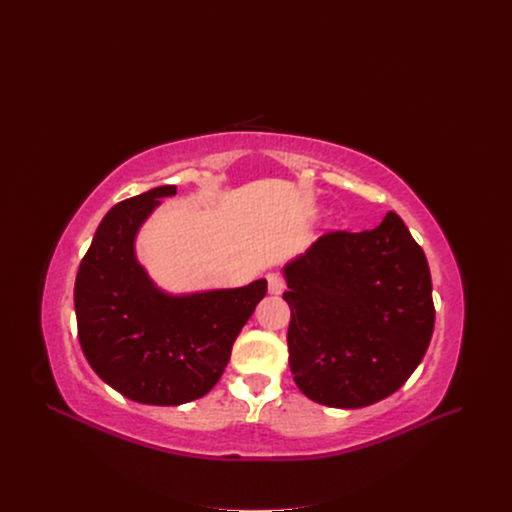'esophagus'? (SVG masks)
Returning a JSON list of instances; mask_svg holds the SVG:
<instances>
[{
  "instance_id": "esophagus-1",
  "label": "esophagus",
  "mask_w": 512,
  "mask_h": 512,
  "mask_svg": "<svg viewBox=\"0 0 512 512\" xmlns=\"http://www.w3.org/2000/svg\"><path fill=\"white\" fill-rule=\"evenodd\" d=\"M267 283H269V294H273V296L283 294V289H285V279H283L281 275H277V273H269V275H267Z\"/></svg>"
}]
</instances>
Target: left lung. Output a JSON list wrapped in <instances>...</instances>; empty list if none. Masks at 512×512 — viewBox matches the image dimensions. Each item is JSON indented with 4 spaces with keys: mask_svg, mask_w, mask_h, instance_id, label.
<instances>
[{
    "mask_svg": "<svg viewBox=\"0 0 512 512\" xmlns=\"http://www.w3.org/2000/svg\"><path fill=\"white\" fill-rule=\"evenodd\" d=\"M289 369L300 391L358 409L393 395L435 322L423 249L395 212L373 231H334L283 267Z\"/></svg>",
    "mask_w": 512,
    "mask_h": 512,
    "instance_id": "obj_1",
    "label": "left lung"
}]
</instances>
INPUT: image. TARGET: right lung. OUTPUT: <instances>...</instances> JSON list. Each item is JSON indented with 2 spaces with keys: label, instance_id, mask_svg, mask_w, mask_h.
<instances>
[{
  "label": "right lung",
  "instance_id": "right-lung-1",
  "mask_svg": "<svg viewBox=\"0 0 512 512\" xmlns=\"http://www.w3.org/2000/svg\"><path fill=\"white\" fill-rule=\"evenodd\" d=\"M160 186L115 204L101 221L75 281L81 348L93 371L123 397L145 405H182L221 379L231 348L267 281L172 296L135 257V237L160 198Z\"/></svg>",
  "mask_w": 512,
  "mask_h": 512
}]
</instances>
